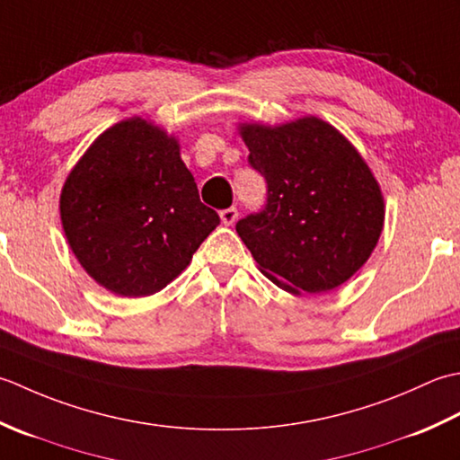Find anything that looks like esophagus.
<instances>
[{
  "instance_id": "34e87169",
  "label": "esophagus",
  "mask_w": 460,
  "mask_h": 460,
  "mask_svg": "<svg viewBox=\"0 0 460 460\" xmlns=\"http://www.w3.org/2000/svg\"><path fill=\"white\" fill-rule=\"evenodd\" d=\"M220 218H222L224 226H232V224L238 220V208H236V206H230V208L220 212Z\"/></svg>"
}]
</instances>
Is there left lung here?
<instances>
[{
	"instance_id": "1",
	"label": "left lung",
	"mask_w": 460,
	"mask_h": 460,
	"mask_svg": "<svg viewBox=\"0 0 460 460\" xmlns=\"http://www.w3.org/2000/svg\"><path fill=\"white\" fill-rule=\"evenodd\" d=\"M238 128L250 166L268 184L264 210L236 224L260 270L292 294H323L348 282L369 260L385 220L367 163L317 117Z\"/></svg>"
}]
</instances>
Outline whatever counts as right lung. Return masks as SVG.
Masks as SVG:
<instances>
[{
  "label": "right lung",
  "instance_id": "1",
  "mask_svg": "<svg viewBox=\"0 0 460 460\" xmlns=\"http://www.w3.org/2000/svg\"><path fill=\"white\" fill-rule=\"evenodd\" d=\"M59 210L79 264L123 297L161 292L220 224L178 140L140 117L97 137L65 181Z\"/></svg>",
  "mask_w": 460,
  "mask_h": 460
}]
</instances>
